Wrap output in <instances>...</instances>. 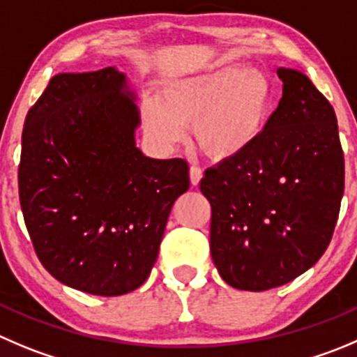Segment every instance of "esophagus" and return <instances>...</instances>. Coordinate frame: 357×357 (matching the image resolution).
<instances>
[{"label": "esophagus", "instance_id": "34e87169", "mask_svg": "<svg viewBox=\"0 0 357 357\" xmlns=\"http://www.w3.org/2000/svg\"><path fill=\"white\" fill-rule=\"evenodd\" d=\"M189 178H191L192 185H198L203 178L202 168H198V166H191V168H189Z\"/></svg>", "mask_w": 357, "mask_h": 357}]
</instances>
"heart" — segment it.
Returning a JSON list of instances; mask_svg holds the SVG:
<instances>
[{"label": "heart", "instance_id": "obj_1", "mask_svg": "<svg viewBox=\"0 0 357 357\" xmlns=\"http://www.w3.org/2000/svg\"><path fill=\"white\" fill-rule=\"evenodd\" d=\"M273 89L257 68H219L166 84L158 105L142 112V128L159 149L181 144L195 130L196 144L213 161L250 151L266 131Z\"/></svg>", "mask_w": 357, "mask_h": 357}]
</instances>
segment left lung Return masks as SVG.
<instances>
[{"label": "left lung", "mask_w": 357, "mask_h": 357, "mask_svg": "<svg viewBox=\"0 0 357 357\" xmlns=\"http://www.w3.org/2000/svg\"><path fill=\"white\" fill-rule=\"evenodd\" d=\"M282 98L261 140L208 168L210 252L235 289L284 286L328 249L344 196L337 115L307 75L278 68Z\"/></svg>", "instance_id": "8db88e82"}]
</instances>
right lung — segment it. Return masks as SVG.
Here are the masks:
<instances>
[{
  "mask_svg": "<svg viewBox=\"0 0 357 357\" xmlns=\"http://www.w3.org/2000/svg\"><path fill=\"white\" fill-rule=\"evenodd\" d=\"M137 94L115 66L52 77L26 115L19 198L36 256L64 286L121 296L147 280L184 159L137 147Z\"/></svg>",
  "mask_w": 357,
  "mask_h": 357,
  "instance_id": "add662e5",
  "label": "right lung"
}]
</instances>
